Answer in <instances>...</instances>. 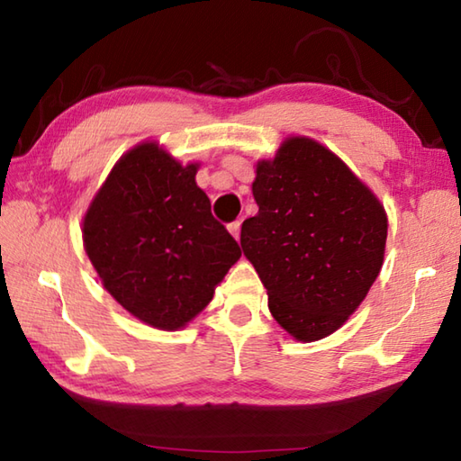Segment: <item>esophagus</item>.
Returning <instances> with one entry per match:
<instances>
[{
    "mask_svg": "<svg viewBox=\"0 0 461 461\" xmlns=\"http://www.w3.org/2000/svg\"><path fill=\"white\" fill-rule=\"evenodd\" d=\"M228 228H230V231H231V236H233V238H236V240H240V231H241V221H231V223L228 225Z\"/></svg>",
    "mask_w": 461,
    "mask_h": 461,
    "instance_id": "1",
    "label": "esophagus"
}]
</instances>
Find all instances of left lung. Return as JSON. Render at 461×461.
<instances>
[{
    "label": "left lung",
    "instance_id": "1",
    "mask_svg": "<svg viewBox=\"0 0 461 461\" xmlns=\"http://www.w3.org/2000/svg\"><path fill=\"white\" fill-rule=\"evenodd\" d=\"M258 213L240 244L268 291L272 317L299 341L333 333L382 268L386 213L338 156L288 138L252 185Z\"/></svg>",
    "mask_w": 461,
    "mask_h": 461
}]
</instances>
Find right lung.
Here are the masks:
<instances>
[{
    "mask_svg": "<svg viewBox=\"0 0 461 461\" xmlns=\"http://www.w3.org/2000/svg\"><path fill=\"white\" fill-rule=\"evenodd\" d=\"M156 144L122 156L83 221L101 283L120 305L158 330H178L207 307L241 256L197 183Z\"/></svg>",
    "mask_w": 461,
    "mask_h": 461,
    "instance_id": "obj_1",
    "label": "right lung"
}]
</instances>
